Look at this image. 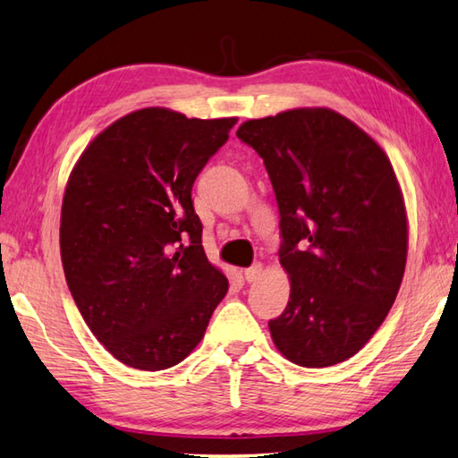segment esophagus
Wrapping results in <instances>:
<instances>
[{"label":"esophagus","mask_w":458,"mask_h":458,"mask_svg":"<svg viewBox=\"0 0 458 458\" xmlns=\"http://www.w3.org/2000/svg\"><path fill=\"white\" fill-rule=\"evenodd\" d=\"M243 275H245V279H247L249 283H253V281H257V279L263 275V265L257 263V265H253V267H249V269H245Z\"/></svg>","instance_id":"obj_1"}]
</instances>
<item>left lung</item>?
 Listing matches in <instances>:
<instances>
[{"instance_id":"8db88e82","label":"left lung","mask_w":458,"mask_h":458,"mask_svg":"<svg viewBox=\"0 0 458 458\" xmlns=\"http://www.w3.org/2000/svg\"><path fill=\"white\" fill-rule=\"evenodd\" d=\"M237 137L261 155L279 205L291 295L269 321L299 367L351 359L381 327L407 265L409 227L386 153L327 107L249 119Z\"/></svg>"}]
</instances>
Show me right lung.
Returning a JSON list of instances; mask_svg holds the SVG:
<instances>
[{"label":"right lung","instance_id":"obj_1","mask_svg":"<svg viewBox=\"0 0 458 458\" xmlns=\"http://www.w3.org/2000/svg\"><path fill=\"white\" fill-rule=\"evenodd\" d=\"M235 123L137 109L103 129L67 179V287L91 333L127 367L181 363L227 295V277L203 251L191 189Z\"/></svg>","mask_w":458,"mask_h":458}]
</instances>
